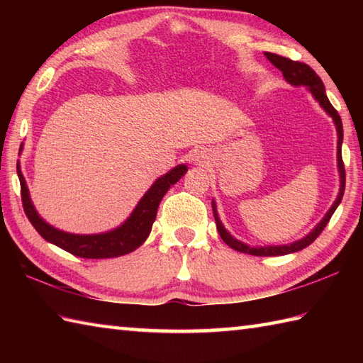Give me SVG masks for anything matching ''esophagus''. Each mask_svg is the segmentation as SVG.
<instances>
[{"label":"esophagus","instance_id":"34e87169","mask_svg":"<svg viewBox=\"0 0 363 363\" xmlns=\"http://www.w3.org/2000/svg\"><path fill=\"white\" fill-rule=\"evenodd\" d=\"M206 159H207V156H206L204 151H195V152L190 156V160L194 162V164H196V165L204 164Z\"/></svg>","mask_w":363,"mask_h":363}]
</instances>
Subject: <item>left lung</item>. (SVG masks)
<instances>
[{"label":"left lung","instance_id":"obj_1","mask_svg":"<svg viewBox=\"0 0 363 363\" xmlns=\"http://www.w3.org/2000/svg\"><path fill=\"white\" fill-rule=\"evenodd\" d=\"M265 56L276 68H279V70L282 72L284 79L287 81L290 86L306 87L315 98V101L321 106V109L325 111L330 118H333L335 129H337V138H338L337 140V168H338V174H340V190H338V195L335 198L334 204L330 206V209L326 212L325 217L321 218L318 225L315 226L306 237L299 238V240H296V242L287 243V245H268V246L246 245L240 240H237L235 237L230 235L226 230V228L223 226V223H221V220L218 217V212H217V204H215L213 199H212V211H213V217H215V223H217V229H218L220 237L223 238V242H225L228 246H230L233 250L251 254V256H285V254L296 252V251H301L303 248H306V246H309L315 240V238H317L323 233V229L326 228V225L329 223L330 217L334 215L338 204L342 203V198L345 194V165L342 160L343 125H342L340 115H338V112L334 109L333 104L329 103L326 90H325V84H323L320 76L315 73L309 65H306L303 62H295V60L277 56V54H273V52H265Z\"/></svg>","mask_w":363,"mask_h":363}]
</instances>
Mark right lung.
Returning a JSON list of instances; mask_svg holds the SVG:
<instances>
[{"instance_id": "right-lung-1", "label": "right lung", "mask_w": 363, "mask_h": 363, "mask_svg": "<svg viewBox=\"0 0 363 363\" xmlns=\"http://www.w3.org/2000/svg\"><path fill=\"white\" fill-rule=\"evenodd\" d=\"M21 151V150H20ZM17 173L21 186V201L23 209L30 225L40 234L46 242L59 246L68 251L73 256L84 259H111L125 256V254L137 250L146 238H148L152 223L156 220L159 204L162 198L165 196L168 189L181 179L187 173V165H177L159 179L148 189V191L142 196L140 201L135 206L133 213L121 223L118 228L101 234H72L60 230L46 223L30 201L29 190L26 186L25 177H23L20 162L17 164Z\"/></svg>"}]
</instances>
